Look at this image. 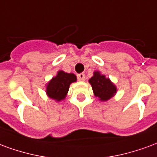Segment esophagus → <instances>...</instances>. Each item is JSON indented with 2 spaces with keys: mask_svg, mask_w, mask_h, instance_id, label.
I'll return each instance as SVG.
<instances>
[{
  "mask_svg": "<svg viewBox=\"0 0 157 157\" xmlns=\"http://www.w3.org/2000/svg\"><path fill=\"white\" fill-rule=\"evenodd\" d=\"M78 78L79 81H84V80H85V74H78Z\"/></svg>",
  "mask_w": 157,
  "mask_h": 157,
  "instance_id": "34e87169",
  "label": "esophagus"
}]
</instances>
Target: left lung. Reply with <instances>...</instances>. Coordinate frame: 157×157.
<instances>
[{
    "mask_svg": "<svg viewBox=\"0 0 157 157\" xmlns=\"http://www.w3.org/2000/svg\"><path fill=\"white\" fill-rule=\"evenodd\" d=\"M93 74L89 83L92 86L94 94L99 101H108L116 94L117 87L109 78H106L99 71H94Z\"/></svg>",
    "mask_w": 157,
    "mask_h": 157,
    "instance_id": "8db88e82",
    "label": "left lung"
}]
</instances>
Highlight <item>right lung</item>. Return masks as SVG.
I'll return each instance as SVG.
<instances>
[{"label":"right lung","mask_w":157,"mask_h":157,"mask_svg":"<svg viewBox=\"0 0 157 157\" xmlns=\"http://www.w3.org/2000/svg\"><path fill=\"white\" fill-rule=\"evenodd\" d=\"M76 81L77 77L75 74H68L63 70L58 71L57 75L46 84V94L48 98L59 102L66 98L70 84Z\"/></svg>","instance_id":"right-lung-1"}]
</instances>
